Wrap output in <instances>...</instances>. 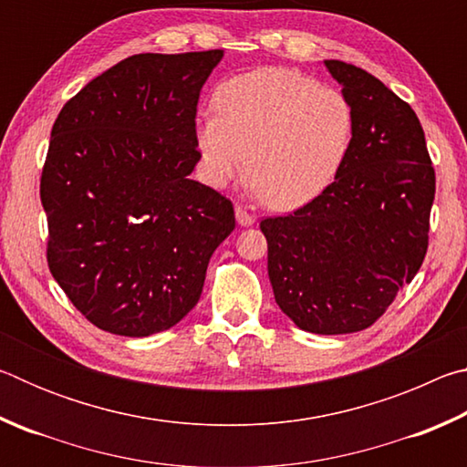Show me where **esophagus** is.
I'll return each mask as SVG.
<instances>
[{"label":"esophagus","mask_w":467,"mask_h":467,"mask_svg":"<svg viewBox=\"0 0 467 467\" xmlns=\"http://www.w3.org/2000/svg\"><path fill=\"white\" fill-rule=\"evenodd\" d=\"M234 214H236V223H239L241 226H251L253 223H255V216L249 214V212L244 210L243 205H236Z\"/></svg>","instance_id":"34e87169"}]
</instances>
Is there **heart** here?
Masks as SVG:
<instances>
[{
    "mask_svg": "<svg viewBox=\"0 0 467 467\" xmlns=\"http://www.w3.org/2000/svg\"><path fill=\"white\" fill-rule=\"evenodd\" d=\"M216 115L197 125V144L218 185L249 177L265 202L295 210L315 200L342 169L354 109L342 90L292 67H259L218 86Z\"/></svg>",
    "mask_w": 467,
    "mask_h": 467,
    "instance_id": "heart-1",
    "label": "heart"
}]
</instances>
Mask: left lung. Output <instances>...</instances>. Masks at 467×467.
Returning a JSON list of instances; mask_svg holds the SVG:
<instances>
[{
  "mask_svg": "<svg viewBox=\"0 0 467 467\" xmlns=\"http://www.w3.org/2000/svg\"><path fill=\"white\" fill-rule=\"evenodd\" d=\"M354 109L334 183L286 216L264 218L275 303L311 334L373 326L429 249L434 169L408 102L352 63L327 59Z\"/></svg>",
  "mask_w": 467,
  "mask_h": 467,
  "instance_id": "8db88e82",
  "label": "left lung"
}]
</instances>
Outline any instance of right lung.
Masks as SVG:
<instances>
[{
	"instance_id": "obj_1",
	"label": "right lung",
	"mask_w": 467,
	"mask_h": 467,
	"mask_svg": "<svg viewBox=\"0 0 467 467\" xmlns=\"http://www.w3.org/2000/svg\"><path fill=\"white\" fill-rule=\"evenodd\" d=\"M223 51L140 53L94 78L53 123L41 175L47 264L92 326L146 337L200 300L233 202L189 179L195 115Z\"/></svg>"
}]
</instances>
